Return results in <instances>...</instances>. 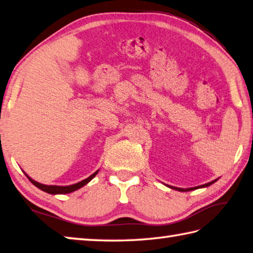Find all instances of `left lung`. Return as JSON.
<instances>
[{
    "instance_id": "left-lung-1",
    "label": "left lung",
    "mask_w": 253,
    "mask_h": 253,
    "mask_svg": "<svg viewBox=\"0 0 253 253\" xmlns=\"http://www.w3.org/2000/svg\"><path fill=\"white\" fill-rule=\"evenodd\" d=\"M218 179H214V180L210 181L208 183H205V185H201V186H197V187H191V188H178V187H172V186H168L169 188H171V189H174V190H178V191H190V190H196V189H199V188H206V187H209L210 185H212V183H214L215 181H217Z\"/></svg>"
}]
</instances>
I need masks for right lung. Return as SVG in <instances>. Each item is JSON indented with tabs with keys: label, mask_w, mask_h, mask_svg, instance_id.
<instances>
[{
	"label": "right lung",
	"mask_w": 253,
	"mask_h": 253,
	"mask_svg": "<svg viewBox=\"0 0 253 253\" xmlns=\"http://www.w3.org/2000/svg\"><path fill=\"white\" fill-rule=\"evenodd\" d=\"M99 169L98 170H96L93 174H90L89 177H87L86 179H84V180H82L80 182H76V183H73V185H68V186H55V185H44V183H41V182H38L35 181L34 179H32L29 174H27L26 172H24L26 174V177L29 178V180L33 183L34 186H36L39 188V189L43 190L45 192H47V194H50V195H65V194H70V192H73L75 190H79L80 188L84 187L85 185H87L91 179H93L96 174L98 173Z\"/></svg>",
	"instance_id": "1"
}]
</instances>
